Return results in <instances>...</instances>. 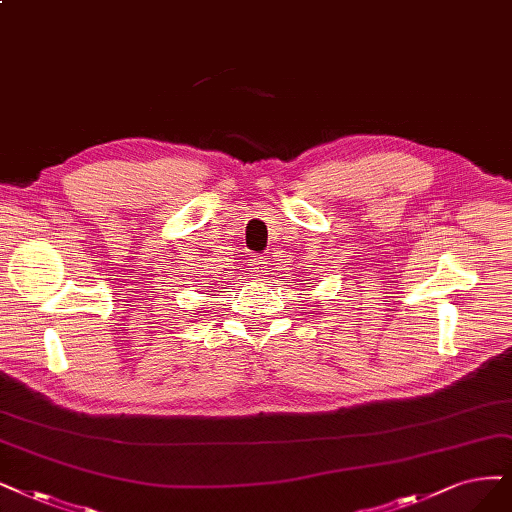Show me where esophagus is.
<instances>
[{"instance_id": "esophagus-1", "label": "esophagus", "mask_w": 512, "mask_h": 512, "mask_svg": "<svg viewBox=\"0 0 512 512\" xmlns=\"http://www.w3.org/2000/svg\"><path fill=\"white\" fill-rule=\"evenodd\" d=\"M253 266H255V268H251V270H253V272H255V276H259V278H263V276H266V274L270 272V268H268V261L263 259V257L255 259Z\"/></svg>"}]
</instances>
